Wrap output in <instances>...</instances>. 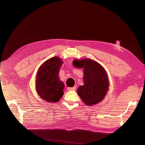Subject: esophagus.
Wrapping results in <instances>:
<instances>
[{"instance_id":"obj_1","label":"esophagus","mask_w":145,"mask_h":145,"mask_svg":"<svg viewBox=\"0 0 145 145\" xmlns=\"http://www.w3.org/2000/svg\"><path fill=\"white\" fill-rule=\"evenodd\" d=\"M76 90V87H71V88H67L68 91H75Z\"/></svg>"}]
</instances>
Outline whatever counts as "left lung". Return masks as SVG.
Listing matches in <instances>:
<instances>
[{
    "label": "left lung",
    "mask_w": 145,
    "mask_h": 145,
    "mask_svg": "<svg viewBox=\"0 0 145 145\" xmlns=\"http://www.w3.org/2000/svg\"><path fill=\"white\" fill-rule=\"evenodd\" d=\"M76 67H84V85L80 86L77 93L87 105L97 104L102 100L108 88V80L106 71L97 61L85 59L73 61Z\"/></svg>",
    "instance_id": "8db88e82"
}]
</instances>
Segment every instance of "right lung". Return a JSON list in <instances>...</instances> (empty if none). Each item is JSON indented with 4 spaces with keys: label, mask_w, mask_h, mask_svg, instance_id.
Wrapping results in <instances>:
<instances>
[{
    "label": "right lung",
    "mask_w": 145,
    "mask_h": 145,
    "mask_svg": "<svg viewBox=\"0 0 145 145\" xmlns=\"http://www.w3.org/2000/svg\"><path fill=\"white\" fill-rule=\"evenodd\" d=\"M63 61L58 57H52L39 68L36 80V90L47 102H57L62 98L64 84L58 78Z\"/></svg>",
    "instance_id": "right-lung-1"
}]
</instances>
